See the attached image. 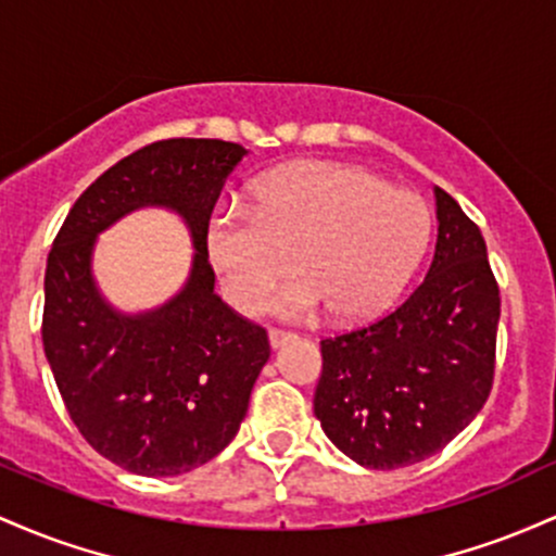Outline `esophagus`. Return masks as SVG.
Returning <instances> with one entry per match:
<instances>
[{"instance_id": "34e87169", "label": "esophagus", "mask_w": 556, "mask_h": 556, "mask_svg": "<svg viewBox=\"0 0 556 556\" xmlns=\"http://www.w3.org/2000/svg\"><path fill=\"white\" fill-rule=\"evenodd\" d=\"M291 339H296L294 333H291V330H280V328H270V346L273 349H278V346H283L286 341H291Z\"/></svg>"}]
</instances>
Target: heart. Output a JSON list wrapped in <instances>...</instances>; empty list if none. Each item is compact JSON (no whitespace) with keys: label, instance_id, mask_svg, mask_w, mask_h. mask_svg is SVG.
I'll use <instances>...</instances> for the list:
<instances>
[{"label":"heart","instance_id":"1","mask_svg":"<svg viewBox=\"0 0 556 556\" xmlns=\"http://www.w3.org/2000/svg\"><path fill=\"white\" fill-rule=\"evenodd\" d=\"M430 239L426 199L344 162H294L257 184L254 207L223 202L204 247L228 302L252 309L294 267L273 309L304 317L328 304L357 323L389 309L420 265Z\"/></svg>","mask_w":556,"mask_h":556}]
</instances>
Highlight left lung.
I'll return each instance as SVG.
<instances>
[{
  "label": "left lung",
  "instance_id": "left-lung-1",
  "mask_svg": "<svg viewBox=\"0 0 556 556\" xmlns=\"http://www.w3.org/2000/svg\"><path fill=\"white\" fill-rule=\"evenodd\" d=\"M433 262L389 315L320 341L315 415L349 459L396 470L441 452L494 386L502 299L480 228L435 186Z\"/></svg>",
  "mask_w": 556,
  "mask_h": 556
}]
</instances>
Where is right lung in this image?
Segmentation results:
<instances>
[{
  "instance_id": "right-lung-1",
  "label": "right lung",
  "mask_w": 556,
  "mask_h": 556,
  "mask_svg": "<svg viewBox=\"0 0 556 556\" xmlns=\"http://www.w3.org/2000/svg\"><path fill=\"white\" fill-rule=\"evenodd\" d=\"M247 157L220 139L154 141L102 173L67 212L43 276L41 341L67 415L102 457L147 478L210 463L239 433L267 330L215 294L204 226ZM139 206L176 208L195 241L187 286L141 316L112 311L90 276L96 236Z\"/></svg>"
}]
</instances>
